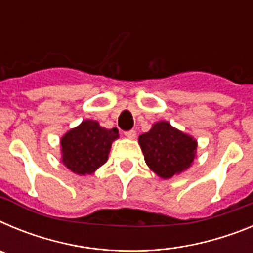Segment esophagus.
<instances>
[{
  "label": "esophagus",
  "instance_id": "1",
  "mask_svg": "<svg viewBox=\"0 0 253 253\" xmlns=\"http://www.w3.org/2000/svg\"><path fill=\"white\" fill-rule=\"evenodd\" d=\"M124 134H125V137L130 138V139H134V138H135V135H137V133H135V130H134V129H130V130L125 131Z\"/></svg>",
  "mask_w": 253,
  "mask_h": 253
}]
</instances>
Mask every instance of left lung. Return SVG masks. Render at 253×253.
I'll use <instances>...</instances> for the list:
<instances>
[{"label": "left lung", "mask_w": 253, "mask_h": 253, "mask_svg": "<svg viewBox=\"0 0 253 253\" xmlns=\"http://www.w3.org/2000/svg\"><path fill=\"white\" fill-rule=\"evenodd\" d=\"M144 161L160 177L169 178L191 165L196 140L177 130L167 122H158L139 137Z\"/></svg>", "instance_id": "obj_1"}]
</instances>
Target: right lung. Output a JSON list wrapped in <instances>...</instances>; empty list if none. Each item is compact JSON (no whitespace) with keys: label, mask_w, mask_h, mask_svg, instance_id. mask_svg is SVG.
Returning a JSON list of instances; mask_svg holds the SVG:
<instances>
[{"label":"right lung","mask_w":253,"mask_h":253,"mask_svg":"<svg viewBox=\"0 0 253 253\" xmlns=\"http://www.w3.org/2000/svg\"><path fill=\"white\" fill-rule=\"evenodd\" d=\"M118 129H105L95 120H84L62 138L63 163L78 175H90L107 161Z\"/></svg>","instance_id":"obj_1"}]
</instances>
